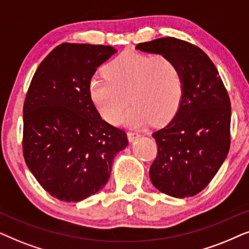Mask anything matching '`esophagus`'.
<instances>
[{
  "mask_svg": "<svg viewBox=\"0 0 249 249\" xmlns=\"http://www.w3.org/2000/svg\"><path fill=\"white\" fill-rule=\"evenodd\" d=\"M139 137H140V134H139L138 132H132V131L127 132V138H128V140H130V141H133Z\"/></svg>",
  "mask_w": 249,
  "mask_h": 249,
  "instance_id": "obj_1",
  "label": "esophagus"
}]
</instances>
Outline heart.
<instances>
[{"label":"heart","instance_id":"1","mask_svg":"<svg viewBox=\"0 0 249 249\" xmlns=\"http://www.w3.org/2000/svg\"><path fill=\"white\" fill-rule=\"evenodd\" d=\"M106 77L90 84V97L98 111L111 124L125 116L130 126L170 122L183 99V77L177 62L165 55L124 52L109 61ZM129 99H127V97Z\"/></svg>","mask_w":249,"mask_h":249}]
</instances>
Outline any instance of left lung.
<instances>
[{"label":"left lung","instance_id":"obj_1","mask_svg":"<svg viewBox=\"0 0 249 249\" xmlns=\"http://www.w3.org/2000/svg\"><path fill=\"white\" fill-rule=\"evenodd\" d=\"M135 49L177 62L183 77V99L173 119L152 133L157 156L152 184L168 196L192 197L215 177L230 149L231 104L213 61L187 41L161 37Z\"/></svg>","mask_w":249,"mask_h":249}]
</instances>
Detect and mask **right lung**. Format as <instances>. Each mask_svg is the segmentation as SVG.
<instances>
[{"label":"right lung","mask_w":249,"mask_h":249,"mask_svg":"<svg viewBox=\"0 0 249 249\" xmlns=\"http://www.w3.org/2000/svg\"><path fill=\"white\" fill-rule=\"evenodd\" d=\"M116 49L62 43L39 64L24 104L22 154L46 192L81 201L107 183L112 159L128 144L124 130L101 118L92 76Z\"/></svg>","instance_id":"add662e5"}]
</instances>
